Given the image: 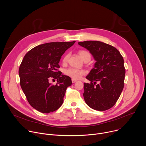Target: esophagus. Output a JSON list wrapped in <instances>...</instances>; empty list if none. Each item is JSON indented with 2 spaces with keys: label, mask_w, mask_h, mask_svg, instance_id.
Here are the masks:
<instances>
[{
  "label": "esophagus",
  "mask_w": 146,
  "mask_h": 146,
  "mask_svg": "<svg viewBox=\"0 0 146 146\" xmlns=\"http://www.w3.org/2000/svg\"><path fill=\"white\" fill-rule=\"evenodd\" d=\"M76 82H77V80L74 79H72V83H75Z\"/></svg>",
  "instance_id": "obj_1"
}]
</instances>
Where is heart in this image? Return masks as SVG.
<instances>
[{
	"instance_id": "1",
	"label": "heart",
	"mask_w": 146,
	"mask_h": 146,
	"mask_svg": "<svg viewBox=\"0 0 146 146\" xmlns=\"http://www.w3.org/2000/svg\"><path fill=\"white\" fill-rule=\"evenodd\" d=\"M79 56H80V57L82 58V59L84 61H90L91 59V55L86 50H79L78 52ZM70 57V54H66L63 59V63L64 64L67 63V62L68 60ZM64 74L70 76V78L74 79H79L82 78V76L85 74V71L83 70H79V69H76L75 68H67L64 71Z\"/></svg>"
}]
</instances>
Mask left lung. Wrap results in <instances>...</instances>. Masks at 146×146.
I'll use <instances>...</instances> for the list:
<instances>
[{
    "instance_id": "8db88e82",
    "label": "left lung",
    "mask_w": 146,
    "mask_h": 146,
    "mask_svg": "<svg viewBox=\"0 0 146 146\" xmlns=\"http://www.w3.org/2000/svg\"><path fill=\"white\" fill-rule=\"evenodd\" d=\"M78 44L89 50L96 61L86 76L90 83H84V101L94 110H106L115 105L124 88L123 57L115 48L101 41H87ZM97 81L100 83L96 85Z\"/></svg>"
}]
</instances>
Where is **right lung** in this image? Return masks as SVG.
<instances>
[{
    "label": "right lung",
    "instance_id": "1",
    "mask_svg": "<svg viewBox=\"0 0 146 146\" xmlns=\"http://www.w3.org/2000/svg\"><path fill=\"white\" fill-rule=\"evenodd\" d=\"M75 41L48 42L39 45L24 56L19 68L20 84L30 105L37 110L49 113L59 109L63 102L67 87L72 84L68 76L58 71L62 56ZM57 79L56 85L48 82Z\"/></svg>",
    "mask_w": 146,
    "mask_h": 146
}]
</instances>
